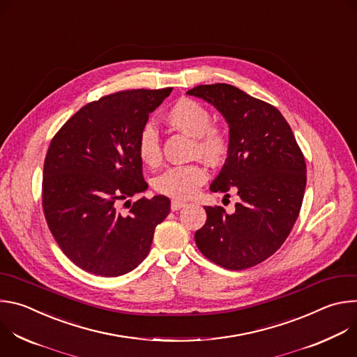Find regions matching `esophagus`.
I'll return each instance as SVG.
<instances>
[{
	"label": "esophagus",
	"instance_id": "esophagus-1",
	"mask_svg": "<svg viewBox=\"0 0 357 357\" xmlns=\"http://www.w3.org/2000/svg\"><path fill=\"white\" fill-rule=\"evenodd\" d=\"M186 206V203L185 202H181V200H172L171 202V211H179V209H182V208H185Z\"/></svg>",
	"mask_w": 357,
	"mask_h": 357
}]
</instances>
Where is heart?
<instances>
[{
  "label": "heart",
  "instance_id": "b5f03b06",
  "mask_svg": "<svg viewBox=\"0 0 357 357\" xmlns=\"http://www.w3.org/2000/svg\"><path fill=\"white\" fill-rule=\"evenodd\" d=\"M165 121L169 127L195 138L193 155H199L211 164L223 161L229 152V137L220 127L212 124L211 112L192 98H179L167 112ZM137 154L141 162L154 168L161 162L162 152L160 137L154 126L146 124L138 134ZM206 169L200 164L171 167L154 181L157 192L174 197L189 199L206 182Z\"/></svg>",
  "mask_w": 357,
  "mask_h": 357
}]
</instances>
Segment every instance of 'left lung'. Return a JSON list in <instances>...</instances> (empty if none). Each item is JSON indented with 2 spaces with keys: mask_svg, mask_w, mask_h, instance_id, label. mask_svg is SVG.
Returning <instances> with one entry per match:
<instances>
[{
  "mask_svg": "<svg viewBox=\"0 0 357 357\" xmlns=\"http://www.w3.org/2000/svg\"><path fill=\"white\" fill-rule=\"evenodd\" d=\"M186 93L206 100L226 119L229 152L211 190L231 189L240 197L231 215L205 206L208 219L195 233L196 245L227 270L257 266L282 245L298 219L307 185L302 151L287 120L266 101L226 83Z\"/></svg>",
  "mask_w": 357,
  "mask_h": 357,
  "instance_id": "left-lung-1",
  "label": "left lung"
}]
</instances>
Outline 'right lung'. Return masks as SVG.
<instances>
[{
  "label": "right lung",
  "instance_id": "right-lung-1",
  "mask_svg": "<svg viewBox=\"0 0 357 357\" xmlns=\"http://www.w3.org/2000/svg\"><path fill=\"white\" fill-rule=\"evenodd\" d=\"M171 91L137 89L101 97L50 141L42 179L45 219L66 257L90 274L119 277L134 270L171 211V200L158 195L120 212L123 200L148 188L137 139Z\"/></svg>",
  "mask_w": 357,
  "mask_h": 357
}]
</instances>
